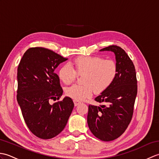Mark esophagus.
Wrapping results in <instances>:
<instances>
[{
    "mask_svg": "<svg viewBox=\"0 0 159 159\" xmlns=\"http://www.w3.org/2000/svg\"><path fill=\"white\" fill-rule=\"evenodd\" d=\"M74 106L76 107V106L79 105V104H80V102H79V101H78V100H74Z\"/></svg>",
    "mask_w": 159,
    "mask_h": 159,
    "instance_id": "obj_1",
    "label": "esophagus"
}]
</instances>
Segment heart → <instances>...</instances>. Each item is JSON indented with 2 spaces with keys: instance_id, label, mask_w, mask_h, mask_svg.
I'll use <instances>...</instances> for the list:
<instances>
[{
  "instance_id": "heart-1",
  "label": "heart",
  "mask_w": 159,
  "mask_h": 159,
  "mask_svg": "<svg viewBox=\"0 0 159 159\" xmlns=\"http://www.w3.org/2000/svg\"><path fill=\"white\" fill-rule=\"evenodd\" d=\"M72 67L66 63L60 67L59 77L65 84H70L83 75L85 85H73L66 89V95L75 100L81 101L92 96L93 90L101 93L111 87L118 73L116 61L100 56H79L73 60Z\"/></svg>"
}]
</instances>
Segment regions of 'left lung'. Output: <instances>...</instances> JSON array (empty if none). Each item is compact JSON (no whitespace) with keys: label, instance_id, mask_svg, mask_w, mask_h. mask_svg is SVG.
<instances>
[{"label":"left lung","instance_id":"left-lung-1","mask_svg":"<svg viewBox=\"0 0 159 159\" xmlns=\"http://www.w3.org/2000/svg\"><path fill=\"white\" fill-rule=\"evenodd\" d=\"M105 50L116 55L118 73L111 87L95 98L102 105H89L87 124L98 139L110 141L121 136L130 122L137 94V80L133 62L122 48L112 45L100 51Z\"/></svg>","mask_w":159,"mask_h":159}]
</instances>
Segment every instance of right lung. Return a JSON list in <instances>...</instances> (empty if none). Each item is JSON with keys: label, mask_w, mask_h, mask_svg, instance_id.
<instances>
[{"label": "right lung", "mask_w": 159, "mask_h": 159, "mask_svg": "<svg viewBox=\"0 0 159 159\" xmlns=\"http://www.w3.org/2000/svg\"><path fill=\"white\" fill-rule=\"evenodd\" d=\"M67 59L51 50L34 47L26 50L18 65L17 100L26 126L40 139L58 135L73 110L69 97L50 104L63 94L55 70Z\"/></svg>", "instance_id": "obj_1"}]
</instances>
